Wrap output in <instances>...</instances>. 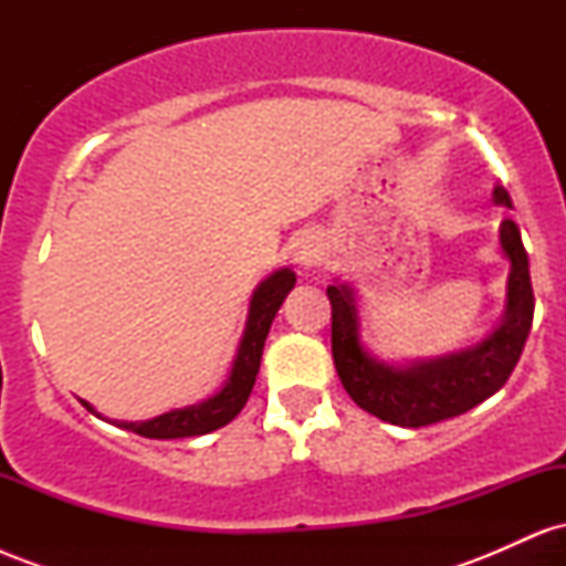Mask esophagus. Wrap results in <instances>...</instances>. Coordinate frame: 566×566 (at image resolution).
Returning <instances> with one entry per match:
<instances>
[{
  "instance_id": "34e87169",
  "label": "esophagus",
  "mask_w": 566,
  "mask_h": 566,
  "mask_svg": "<svg viewBox=\"0 0 566 566\" xmlns=\"http://www.w3.org/2000/svg\"><path fill=\"white\" fill-rule=\"evenodd\" d=\"M292 255H295V263L301 265V269H311V265H316V263L322 261V244H319V239H314V237H301V239H297L295 252H292Z\"/></svg>"
}]
</instances>
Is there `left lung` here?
<instances>
[{"mask_svg": "<svg viewBox=\"0 0 566 566\" xmlns=\"http://www.w3.org/2000/svg\"><path fill=\"white\" fill-rule=\"evenodd\" d=\"M492 201L511 207V197L503 186H495ZM500 250L511 263L503 319L473 346L431 359H378L361 340L359 297L354 284L346 279H335L329 284L333 359L343 388L356 405L391 426L420 428L469 412L505 386L532 329L535 295L527 250L513 220L500 223Z\"/></svg>", "mask_w": 566, "mask_h": 566, "instance_id": "8db88e82", "label": "left lung"}]
</instances>
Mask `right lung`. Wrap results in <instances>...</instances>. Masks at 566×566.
I'll use <instances>...</instances> for the list:
<instances>
[{"mask_svg":"<svg viewBox=\"0 0 566 566\" xmlns=\"http://www.w3.org/2000/svg\"><path fill=\"white\" fill-rule=\"evenodd\" d=\"M295 271L284 265V269H276L274 274L265 276L255 287V292H252L244 333L242 340H239L237 356H233L229 380H226L223 388H220L218 394H212L210 399L199 401V405L170 409V412H161L151 420H108L103 418L90 401L82 399V405L87 407L95 418L108 420V423L125 428V431H133L146 439L201 437V433L218 431V428L231 423V420L242 412L247 399H250V391L258 378V369H261V356L271 322H274L276 311L282 308L284 297H287L290 290L295 287Z\"/></svg>","mask_w":566,"mask_h":566,"instance_id":"right-lung-1","label":"right lung"}]
</instances>
